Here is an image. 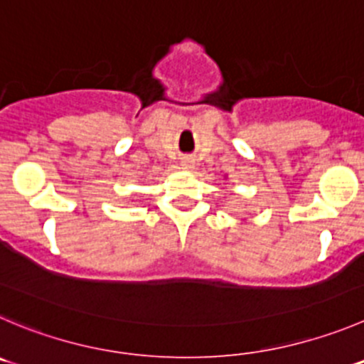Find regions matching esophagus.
I'll use <instances>...</instances> for the list:
<instances>
[{
  "label": "esophagus",
  "instance_id": "obj_1",
  "mask_svg": "<svg viewBox=\"0 0 364 364\" xmlns=\"http://www.w3.org/2000/svg\"><path fill=\"white\" fill-rule=\"evenodd\" d=\"M180 166H182V168H184V169H193V161H191V159H184V161H182V164H180Z\"/></svg>",
  "mask_w": 364,
  "mask_h": 364
}]
</instances>
